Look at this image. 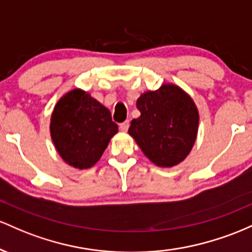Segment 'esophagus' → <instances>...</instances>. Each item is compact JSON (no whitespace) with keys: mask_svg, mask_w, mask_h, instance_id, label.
Masks as SVG:
<instances>
[{"mask_svg":"<svg viewBox=\"0 0 252 252\" xmlns=\"http://www.w3.org/2000/svg\"><path fill=\"white\" fill-rule=\"evenodd\" d=\"M128 127H129V121L128 120L124 121V123H121L120 125H119V128H120V131H123V132H126L127 129H128Z\"/></svg>","mask_w":252,"mask_h":252,"instance_id":"esophagus-1","label":"esophagus"}]
</instances>
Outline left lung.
<instances>
[{"instance_id":"8db88e82","label":"left lung","mask_w":252,"mask_h":252,"mask_svg":"<svg viewBox=\"0 0 252 252\" xmlns=\"http://www.w3.org/2000/svg\"><path fill=\"white\" fill-rule=\"evenodd\" d=\"M140 117L131 121L128 133L156 165L170 168L182 162L193 148L199 112L179 87L163 84L137 100Z\"/></svg>"}]
</instances>
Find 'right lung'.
I'll return each instance as SVG.
<instances>
[{
    "label": "right lung",
    "instance_id": "right-lung-1",
    "mask_svg": "<svg viewBox=\"0 0 252 252\" xmlns=\"http://www.w3.org/2000/svg\"><path fill=\"white\" fill-rule=\"evenodd\" d=\"M51 137L61 157L78 169L93 166L118 132L111 112L86 92L71 90L56 104Z\"/></svg>",
    "mask_w": 252,
    "mask_h": 252
}]
</instances>
